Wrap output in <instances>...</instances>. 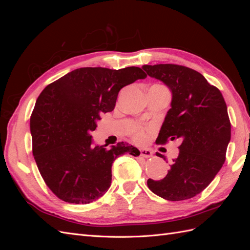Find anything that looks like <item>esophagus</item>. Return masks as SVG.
I'll return each mask as SVG.
<instances>
[{"mask_svg":"<svg viewBox=\"0 0 250 250\" xmlns=\"http://www.w3.org/2000/svg\"><path fill=\"white\" fill-rule=\"evenodd\" d=\"M152 154H153V152L150 149H140V155L143 157L148 158V157L152 156Z\"/></svg>","mask_w":250,"mask_h":250,"instance_id":"obj_1","label":"esophagus"}]
</instances>
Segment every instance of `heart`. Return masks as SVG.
I'll list each match as a JSON object with an SVG mask.
<instances>
[{
    "label": "heart",
    "mask_w": 250,
    "mask_h": 250,
    "mask_svg": "<svg viewBox=\"0 0 250 250\" xmlns=\"http://www.w3.org/2000/svg\"><path fill=\"white\" fill-rule=\"evenodd\" d=\"M133 139L138 143H144V142H146L148 139V133L146 130H144V129H138V130H135L133 133Z\"/></svg>",
    "instance_id": "obj_1"
}]
</instances>
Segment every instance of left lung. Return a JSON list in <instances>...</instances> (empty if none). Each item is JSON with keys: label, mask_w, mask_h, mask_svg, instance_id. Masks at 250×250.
I'll use <instances>...</instances> for the list:
<instances>
[{"label": "left lung", "mask_w": 250, "mask_h": 250, "mask_svg": "<svg viewBox=\"0 0 250 250\" xmlns=\"http://www.w3.org/2000/svg\"><path fill=\"white\" fill-rule=\"evenodd\" d=\"M150 77L172 92L171 108L156 144L179 140V154L164 179H148V188L170 201L193 198L220 171L230 141V121L224 98L200 73L179 64L143 65ZM157 156H165L156 153Z\"/></svg>", "instance_id": "8db88e82"}]
</instances>
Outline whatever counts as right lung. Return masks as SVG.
<instances>
[{"label": "right lung", "instance_id": "right-lung-1", "mask_svg": "<svg viewBox=\"0 0 250 250\" xmlns=\"http://www.w3.org/2000/svg\"><path fill=\"white\" fill-rule=\"evenodd\" d=\"M147 75L141 67H80L43 88L30 118L32 152L41 175L59 199L86 204L111 184V166L120 155H140L124 142L111 149L92 146L101 113L112 111L124 86Z\"/></svg>", "mask_w": 250, "mask_h": 250}]
</instances>
